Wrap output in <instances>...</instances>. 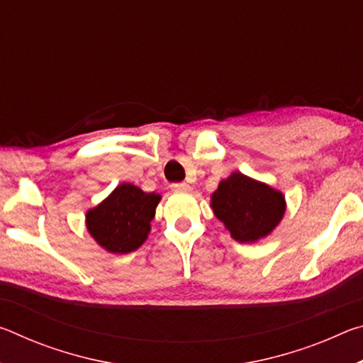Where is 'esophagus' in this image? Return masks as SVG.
<instances>
[{
    "mask_svg": "<svg viewBox=\"0 0 363 363\" xmlns=\"http://www.w3.org/2000/svg\"><path fill=\"white\" fill-rule=\"evenodd\" d=\"M171 189H173L174 192H187V190H190V186L186 182H174L171 184Z\"/></svg>",
    "mask_w": 363,
    "mask_h": 363,
    "instance_id": "obj_1",
    "label": "esophagus"
}]
</instances>
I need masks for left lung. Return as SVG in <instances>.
Returning <instances> with one entry per match:
<instances>
[{
  "label": "left lung",
  "instance_id": "1",
  "mask_svg": "<svg viewBox=\"0 0 363 363\" xmlns=\"http://www.w3.org/2000/svg\"><path fill=\"white\" fill-rule=\"evenodd\" d=\"M211 208L233 240L253 243L279 225L286 203L284 194L267 184L232 173L211 195Z\"/></svg>",
  "mask_w": 363,
  "mask_h": 363
}]
</instances>
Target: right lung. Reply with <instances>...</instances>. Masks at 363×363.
<instances>
[{"mask_svg":"<svg viewBox=\"0 0 363 363\" xmlns=\"http://www.w3.org/2000/svg\"><path fill=\"white\" fill-rule=\"evenodd\" d=\"M162 196L133 184H120L106 200L86 213L91 237L108 253L126 255L147 240Z\"/></svg>","mask_w":363,"mask_h":363,"instance_id":"right-lung-1","label":"right lung"}]
</instances>
